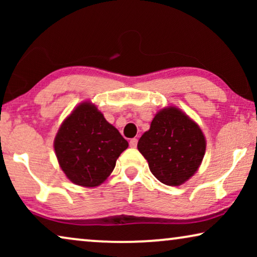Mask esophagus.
Wrapping results in <instances>:
<instances>
[{"instance_id": "1", "label": "esophagus", "mask_w": 257, "mask_h": 257, "mask_svg": "<svg viewBox=\"0 0 257 257\" xmlns=\"http://www.w3.org/2000/svg\"><path fill=\"white\" fill-rule=\"evenodd\" d=\"M137 144H138V139H137V138H133V139L130 140V146H131V147H136Z\"/></svg>"}]
</instances>
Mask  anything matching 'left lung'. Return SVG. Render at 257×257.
<instances>
[{"instance_id": "8db88e82", "label": "left lung", "mask_w": 257, "mask_h": 257, "mask_svg": "<svg viewBox=\"0 0 257 257\" xmlns=\"http://www.w3.org/2000/svg\"><path fill=\"white\" fill-rule=\"evenodd\" d=\"M138 150L160 182L180 186L193 177L206 152L205 136L196 122L175 106L154 115Z\"/></svg>"}]
</instances>
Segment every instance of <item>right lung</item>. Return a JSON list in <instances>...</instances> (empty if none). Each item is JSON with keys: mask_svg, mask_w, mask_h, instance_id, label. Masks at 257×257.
<instances>
[{"mask_svg": "<svg viewBox=\"0 0 257 257\" xmlns=\"http://www.w3.org/2000/svg\"><path fill=\"white\" fill-rule=\"evenodd\" d=\"M54 147L59 166L70 181L96 187L112 173L128 143L96 105L84 101L62 122Z\"/></svg>", "mask_w": 257, "mask_h": 257, "instance_id": "1", "label": "right lung"}]
</instances>
